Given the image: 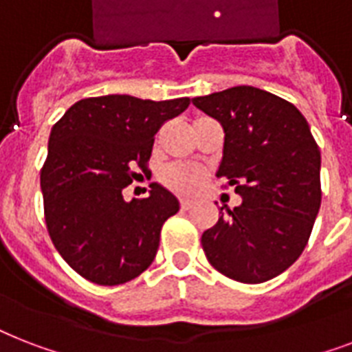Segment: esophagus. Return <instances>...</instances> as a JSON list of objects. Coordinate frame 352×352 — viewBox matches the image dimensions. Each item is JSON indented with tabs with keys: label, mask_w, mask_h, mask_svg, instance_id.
<instances>
[{
	"label": "esophagus",
	"mask_w": 352,
	"mask_h": 352,
	"mask_svg": "<svg viewBox=\"0 0 352 352\" xmlns=\"http://www.w3.org/2000/svg\"><path fill=\"white\" fill-rule=\"evenodd\" d=\"M193 206L192 201H188V199H181V208L182 210H190Z\"/></svg>",
	"instance_id": "1"
}]
</instances>
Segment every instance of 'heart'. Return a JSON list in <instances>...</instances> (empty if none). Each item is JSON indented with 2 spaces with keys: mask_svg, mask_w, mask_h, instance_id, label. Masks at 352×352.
<instances>
[{
  "mask_svg": "<svg viewBox=\"0 0 352 352\" xmlns=\"http://www.w3.org/2000/svg\"><path fill=\"white\" fill-rule=\"evenodd\" d=\"M160 181L179 195H193L206 181V173L195 164H171L160 173Z\"/></svg>",
  "mask_w": 352,
  "mask_h": 352,
  "instance_id": "1",
  "label": "heart"
}]
</instances>
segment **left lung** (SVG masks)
<instances>
[{"label":"left lung","mask_w":352,"mask_h":352,"mask_svg":"<svg viewBox=\"0 0 352 352\" xmlns=\"http://www.w3.org/2000/svg\"><path fill=\"white\" fill-rule=\"evenodd\" d=\"M193 104L225 129L217 177L243 199L203 234L206 259L239 283L268 281L309 243L322 204L320 148L300 109L268 91L237 85Z\"/></svg>","instance_id":"8db88e82"}]
</instances>
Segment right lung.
I'll use <instances>...</instances> for the list:
<instances>
[{
  "label": "right lung",
  "instance_id": "1",
  "mask_svg": "<svg viewBox=\"0 0 352 352\" xmlns=\"http://www.w3.org/2000/svg\"><path fill=\"white\" fill-rule=\"evenodd\" d=\"M190 106V98L142 100L129 95L76 102L52 126L40 171L52 245L74 272L115 287L153 263L166 219L179 201L159 184L126 203L122 190L148 173L155 133Z\"/></svg>",
  "mask_w": 352,
  "mask_h": 352
}]
</instances>
